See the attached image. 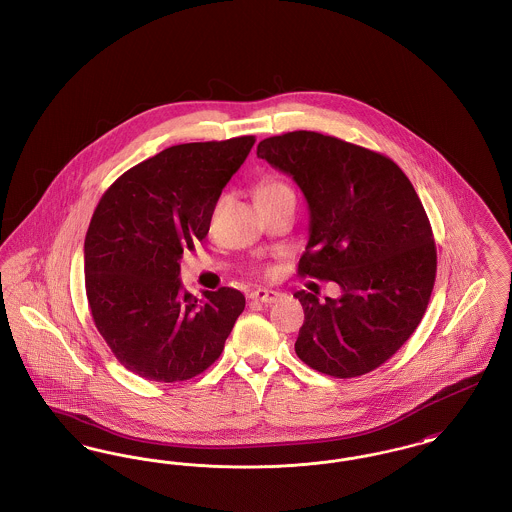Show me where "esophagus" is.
Instances as JSON below:
<instances>
[{"mask_svg": "<svg viewBox=\"0 0 512 512\" xmlns=\"http://www.w3.org/2000/svg\"><path fill=\"white\" fill-rule=\"evenodd\" d=\"M282 293L274 292V290H267V288H259L255 292H251V299L253 301H261V303H274Z\"/></svg>", "mask_w": 512, "mask_h": 512, "instance_id": "1", "label": "esophagus"}]
</instances>
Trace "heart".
Listing matches in <instances>:
<instances>
[{
    "mask_svg": "<svg viewBox=\"0 0 512 512\" xmlns=\"http://www.w3.org/2000/svg\"><path fill=\"white\" fill-rule=\"evenodd\" d=\"M290 188L278 180H267L257 188V195L276 194V192H288Z\"/></svg>",
    "mask_w": 512,
    "mask_h": 512,
    "instance_id": "b5f03b06",
    "label": "heart"
}]
</instances>
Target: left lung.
<instances>
[{
    "label": "left lung",
    "mask_w": 512,
    "mask_h": 512,
    "mask_svg": "<svg viewBox=\"0 0 512 512\" xmlns=\"http://www.w3.org/2000/svg\"><path fill=\"white\" fill-rule=\"evenodd\" d=\"M257 157L290 174L309 203L299 274L332 280L341 297L293 293L305 311L295 353L334 378L384 365L413 336L436 282L430 220L390 157L309 130L272 136Z\"/></svg>",
    "instance_id": "8db88e82"
}]
</instances>
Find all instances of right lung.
<instances>
[{"mask_svg": "<svg viewBox=\"0 0 512 512\" xmlns=\"http://www.w3.org/2000/svg\"><path fill=\"white\" fill-rule=\"evenodd\" d=\"M255 136L167 147L99 199L86 232V295L117 361L151 382H184L213 365L245 307L234 288L182 290L180 259L207 232L222 188Z\"/></svg>", "mask_w": 512, "mask_h": 512, "instance_id": "add662e5", "label": "right lung"}]
</instances>
